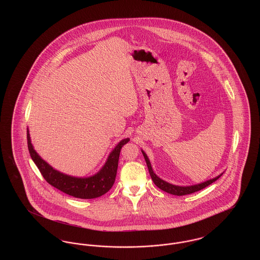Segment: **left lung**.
Returning <instances> with one entry per match:
<instances>
[{
    "label": "left lung",
    "instance_id": "obj_1",
    "mask_svg": "<svg viewBox=\"0 0 260 260\" xmlns=\"http://www.w3.org/2000/svg\"><path fill=\"white\" fill-rule=\"evenodd\" d=\"M142 154H143V156H144V159H145L146 164H147V167H148L149 173H150L151 178H152L153 182L155 183V185L157 186V187H159L162 191H165V192H167V193H170V194H172V195H175V196H184V195L192 194V193H194V192L200 191V190L204 189L205 187H207V186L210 185L211 183H213L214 181H216V180L222 175V173H221L220 175L216 176L215 178H212V179H210V180L205 181V182L200 183V184H196V185L185 186V187H183V186L173 185V184H171V183H168V182L164 181L162 179H161L160 177H158V176L154 173L153 170H152L150 161H149L148 157L146 156V154H145L143 151H142Z\"/></svg>",
    "mask_w": 260,
    "mask_h": 260
}]
</instances>
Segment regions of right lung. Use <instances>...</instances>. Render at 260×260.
Instances as JSON below:
<instances>
[{
	"mask_svg": "<svg viewBox=\"0 0 260 260\" xmlns=\"http://www.w3.org/2000/svg\"><path fill=\"white\" fill-rule=\"evenodd\" d=\"M129 141L123 139L113 150L102 170L95 175L87 178H78L69 176L53 170L49 164L44 161L34 150L29 132L27 131V144L32 160L36 164L40 173L50 185L60 190L63 193L75 198L94 199L107 193L115 182L118 170V162L121 149Z\"/></svg>",
	"mask_w": 260,
	"mask_h": 260,
	"instance_id": "obj_1",
	"label": "right lung"
}]
</instances>
